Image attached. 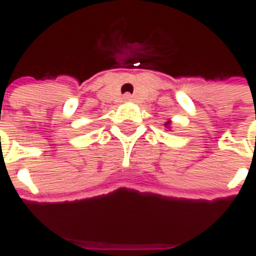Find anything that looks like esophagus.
<instances>
[{
    "label": "esophagus",
    "mask_w": 256,
    "mask_h": 256,
    "mask_svg": "<svg viewBox=\"0 0 256 256\" xmlns=\"http://www.w3.org/2000/svg\"><path fill=\"white\" fill-rule=\"evenodd\" d=\"M132 95H131V94H125V95H124V101H132Z\"/></svg>",
    "instance_id": "34e87169"
}]
</instances>
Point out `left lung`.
<instances>
[{
    "mask_svg": "<svg viewBox=\"0 0 256 256\" xmlns=\"http://www.w3.org/2000/svg\"><path fill=\"white\" fill-rule=\"evenodd\" d=\"M165 125H170V121H168V122H166V124H165Z\"/></svg>",
    "mask_w": 256,
    "mask_h": 256,
    "instance_id": "8db88e82",
    "label": "left lung"
}]
</instances>
